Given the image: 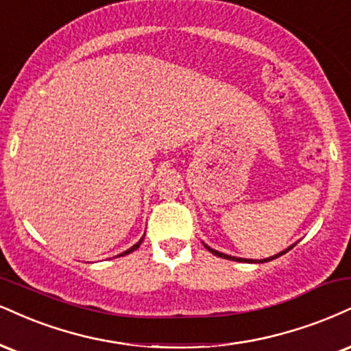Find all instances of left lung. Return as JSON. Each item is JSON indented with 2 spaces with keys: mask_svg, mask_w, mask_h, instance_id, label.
Listing matches in <instances>:
<instances>
[{
  "mask_svg": "<svg viewBox=\"0 0 351 351\" xmlns=\"http://www.w3.org/2000/svg\"><path fill=\"white\" fill-rule=\"evenodd\" d=\"M206 248H208V250L213 253V255H216V256H221V258H226V260H234V261H245V263H253V260H247V258H237V256H230V255H223V253H221V252H217V250H213V248L210 247H208V245H206ZM291 248L293 247H289L288 250H291ZM288 250H285V252H281V253H278V255H274V256H271V258H265V260H255L256 263H265V261H269V260H274V258H278V256H281L282 253H286Z\"/></svg>",
  "mask_w": 351,
  "mask_h": 351,
  "instance_id": "obj_1",
  "label": "left lung"
}]
</instances>
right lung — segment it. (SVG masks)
<instances>
[{
  "label": "right lung",
  "instance_id": "add662e5",
  "mask_svg": "<svg viewBox=\"0 0 351 351\" xmlns=\"http://www.w3.org/2000/svg\"><path fill=\"white\" fill-rule=\"evenodd\" d=\"M142 240H143V239H141V240H138V242H137V243H135V245H134V247H130V248H129V250H125L124 253H121V255H128V253H130V252H134V250H137V248H138V247H141ZM121 255H119V256H121Z\"/></svg>",
  "mask_w": 351,
  "mask_h": 351
}]
</instances>
